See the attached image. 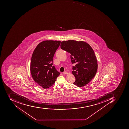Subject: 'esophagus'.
Wrapping results in <instances>:
<instances>
[{"label":"esophagus","mask_w":129,"mask_h":129,"mask_svg":"<svg viewBox=\"0 0 129 129\" xmlns=\"http://www.w3.org/2000/svg\"><path fill=\"white\" fill-rule=\"evenodd\" d=\"M63 74H68V73L67 72H66V71H64V72H63Z\"/></svg>","instance_id":"1"}]
</instances>
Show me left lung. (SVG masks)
I'll return each instance as SVG.
<instances>
[{
  "label": "left lung",
  "instance_id": "left-lung-1",
  "mask_svg": "<svg viewBox=\"0 0 129 129\" xmlns=\"http://www.w3.org/2000/svg\"><path fill=\"white\" fill-rule=\"evenodd\" d=\"M60 48L71 54L72 74L75 78L73 83L78 87H82L89 83L95 77L97 70V61L93 49L84 41L70 40L64 41Z\"/></svg>",
  "mask_w": 129,
  "mask_h": 129
}]
</instances>
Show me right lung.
<instances>
[{"label":"right lung","instance_id":"right-lung-1","mask_svg":"<svg viewBox=\"0 0 129 129\" xmlns=\"http://www.w3.org/2000/svg\"><path fill=\"white\" fill-rule=\"evenodd\" d=\"M58 41H45L38 45L31 60V74L37 85L43 88L52 86L60 73L53 65V57L60 45Z\"/></svg>","mask_w":129,"mask_h":129}]
</instances>
